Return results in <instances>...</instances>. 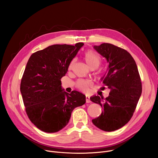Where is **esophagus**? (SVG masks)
<instances>
[{
    "label": "esophagus",
    "instance_id": "esophagus-1",
    "mask_svg": "<svg viewBox=\"0 0 158 158\" xmlns=\"http://www.w3.org/2000/svg\"><path fill=\"white\" fill-rule=\"evenodd\" d=\"M85 101H86V102H87V103H89V102H91V100H90L89 97L88 96H85Z\"/></svg>",
    "mask_w": 158,
    "mask_h": 158
}]
</instances>
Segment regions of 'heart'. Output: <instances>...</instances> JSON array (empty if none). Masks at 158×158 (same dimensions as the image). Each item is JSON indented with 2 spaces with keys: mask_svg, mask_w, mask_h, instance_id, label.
Masks as SVG:
<instances>
[{
  "mask_svg": "<svg viewBox=\"0 0 158 158\" xmlns=\"http://www.w3.org/2000/svg\"><path fill=\"white\" fill-rule=\"evenodd\" d=\"M84 59L88 67L93 70L97 69L101 63V57L98 54L91 51H87L84 53ZM76 60V58H74L70 62L69 65V69L73 68ZM92 85L93 82L87 79H79L76 83V87L82 92H86L88 89L92 86Z\"/></svg>",
  "mask_w": 158,
  "mask_h": 158,
  "instance_id": "b5f03b06",
  "label": "heart"
}]
</instances>
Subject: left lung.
<instances>
[{"label": "left lung", "instance_id": "8db88e82", "mask_svg": "<svg viewBox=\"0 0 158 158\" xmlns=\"http://www.w3.org/2000/svg\"><path fill=\"white\" fill-rule=\"evenodd\" d=\"M94 48L109 63L108 73L101 81L110 91L106 98L99 96L90 98L103 110L92 121L101 130L114 131L132 118L142 93L141 77L136 62L125 49L109 43L94 46Z\"/></svg>", "mask_w": 158, "mask_h": 158}]
</instances>
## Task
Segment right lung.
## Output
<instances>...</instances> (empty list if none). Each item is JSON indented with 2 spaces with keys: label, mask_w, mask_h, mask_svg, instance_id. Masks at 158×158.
Here are the masks:
<instances>
[{
  "label": "right lung",
  "mask_w": 158,
  "mask_h": 158,
  "mask_svg": "<svg viewBox=\"0 0 158 158\" xmlns=\"http://www.w3.org/2000/svg\"><path fill=\"white\" fill-rule=\"evenodd\" d=\"M84 44H56L33 53L20 82V93L31 121L40 130L56 132L68 124L74 108L85 102V96L63 91L61 78Z\"/></svg>",
  "instance_id": "add662e5"
}]
</instances>
